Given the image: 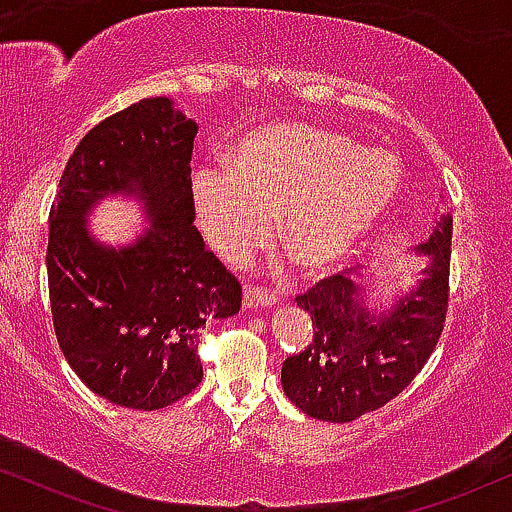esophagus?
<instances>
[{"label":"esophagus","instance_id":"34e87169","mask_svg":"<svg viewBox=\"0 0 512 512\" xmlns=\"http://www.w3.org/2000/svg\"><path fill=\"white\" fill-rule=\"evenodd\" d=\"M272 305H276L274 293H269L267 289H262V286L245 284V289H243V308L257 310V308H272Z\"/></svg>","mask_w":512,"mask_h":512}]
</instances>
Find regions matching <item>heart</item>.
Here are the masks:
<instances>
[{
	"mask_svg": "<svg viewBox=\"0 0 512 512\" xmlns=\"http://www.w3.org/2000/svg\"><path fill=\"white\" fill-rule=\"evenodd\" d=\"M402 185L397 158L334 129L272 122L236 144L228 166L192 173V204L209 245L240 262L269 236L298 269L330 272L354 255L392 209Z\"/></svg>",
	"mask_w": 512,
	"mask_h": 512,
	"instance_id": "1",
	"label": "heart"
}]
</instances>
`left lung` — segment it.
<instances>
[{
  "label": "left lung",
  "mask_w": 512,
  "mask_h": 512,
  "mask_svg": "<svg viewBox=\"0 0 512 512\" xmlns=\"http://www.w3.org/2000/svg\"><path fill=\"white\" fill-rule=\"evenodd\" d=\"M452 216L440 214L414 248L426 267L387 305L366 296L363 274H334L296 301L313 317V342L281 366V387L303 414L346 424L385 407L424 368L448 310Z\"/></svg>",
  "instance_id": "obj_1"
}]
</instances>
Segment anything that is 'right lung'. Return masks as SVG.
<instances>
[{
	"mask_svg": "<svg viewBox=\"0 0 512 512\" xmlns=\"http://www.w3.org/2000/svg\"><path fill=\"white\" fill-rule=\"evenodd\" d=\"M197 122L170 98L105 117L67 161L50 209L48 284L57 342L88 390L154 411L202 383L199 330L240 310L236 276L192 226ZM108 196L147 216L125 246L92 236L87 216Z\"/></svg>",
	"mask_w": 512,
	"mask_h": 512,
	"instance_id": "add662e5",
	"label": "right lung"
}]
</instances>
